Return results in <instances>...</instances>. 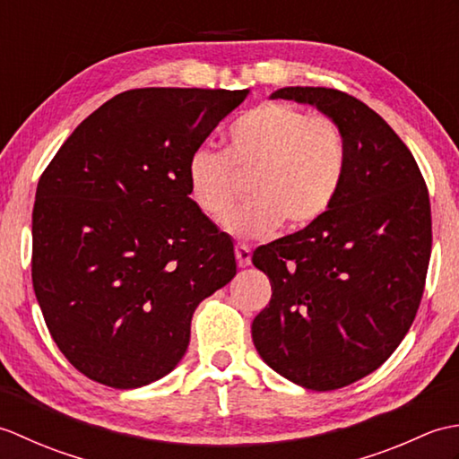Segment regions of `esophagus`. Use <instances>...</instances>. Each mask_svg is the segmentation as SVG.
Returning a JSON list of instances; mask_svg holds the SVG:
<instances>
[{"label":"esophagus","instance_id":"34e87169","mask_svg":"<svg viewBox=\"0 0 459 459\" xmlns=\"http://www.w3.org/2000/svg\"><path fill=\"white\" fill-rule=\"evenodd\" d=\"M235 252H237V262H238V266H240V268H247V266L250 264V258H252V255H250V248H248L247 245H237Z\"/></svg>","mask_w":459,"mask_h":459}]
</instances>
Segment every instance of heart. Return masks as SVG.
<instances>
[{"mask_svg":"<svg viewBox=\"0 0 459 459\" xmlns=\"http://www.w3.org/2000/svg\"><path fill=\"white\" fill-rule=\"evenodd\" d=\"M347 169L343 130L327 116H307L284 102H266L230 124L227 150L201 148L187 165L195 204L219 221L248 175L252 197L227 219L237 238H264L288 224L304 229L329 211Z\"/></svg>","mask_w":459,"mask_h":459,"instance_id":"b5f03b06","label":"heart"}]
</instances>
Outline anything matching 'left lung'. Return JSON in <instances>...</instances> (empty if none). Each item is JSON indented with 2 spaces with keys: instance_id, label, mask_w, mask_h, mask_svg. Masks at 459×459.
I'll return each mask as SVG.
<instances>
[{
  "instance_id": "8db88e82",
  "label": "left lung",
  "mask_w": 459,
  "mask_h": 459,
  "mask_svg": "<svg viewBox=\"0 0 459 459\" xmlns=\"http://www.w3.org/2000/svg\"><path fill=\"white\" fill-rule=\"evenodd\" d=\"M270 99L335 120L347 169L324 217L252 255L272 284L252 341L291 383L335 391L377 370L412 325L432 250L430 199L411 150L367 104L321 86Z\"/></svg>"
}]
</instances>
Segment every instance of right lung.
<instances>
[{
  "label": "right lung",
  "instance_id": "add662e5",
  "mask_svg": "<svg viewBox=\"0 0 459 459\" xmlns=\"http://www.w3.org/2000/svg\"><path fill=\"white\" fill-rule=\"evenodd\" d=\"M245 91L135 89L79 124L33 207V290L56 347L112 388L178 367L191 317L237 276L235 247L189 197L187 165Z\"/></svg>",
  "mask_w": 459,
  "mask_h": 459
}]
</instances>
